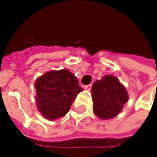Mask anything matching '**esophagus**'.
Here are the masks:
<instances>
[{"mask_svg":"<svg viewBox=\"0 0 157 157\" xmlns=\"http://www.w3.org/2000/svg\"><path fill=\"white\" fill-rule=\"evenodd\" d=\"M86 91H90L91 89H92V84H88V85H85L84 87H83Z\"/></svg>","mask_w":157,"mask_h":157,"instance_id":"esophagus-1","label":"esophagus"}]
</instances>
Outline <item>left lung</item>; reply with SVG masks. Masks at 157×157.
<instances>
[{"mask_svg":"<svg viewBox=\"0 0 157 157\" xmlns=\"http://www.w3.org/2000/svg\"><path fill=\"white\" fill-rule=\"evenodd\" d=\"M92 99L95 115L102 120H107L118 115L129 96L126 88L118 78L108 75L94 82Z\"/></svg>","mask_w":157,"mask_h":157,"instance_id":"8db88e82","label":"left lung"}]
</instances>
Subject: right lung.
I'll return each mask as SVG.
<instances>
[{"instance_id":"1","label":"right lung","mask_w":157,"mask_h":157,"mask_svg":"<svg viewBox=\"0 0 157 157\" xmlns=\"http://www.w3.org/2000/svg\"><path fill=\"white\" fill-rule=\"evenodd\" d=\"M78 80L70 71L52 70L39 76L35 81L36 106L48 120H56L65 115L82 91Z\"/></svg>"}]
</instances>
